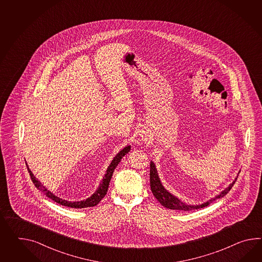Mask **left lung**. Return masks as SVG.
Returning <instances> with one entry per match:
<instances>
[{
    "label": "left lung",
    "instance_id": "obj_1",
    "mask_svg": "<svg viewBox=\"0 0 262 262\" xmlns=\"http://www.w3.org/2000/svg\"><path fill=\"white\" fill-rule=\"evenodd\" d=\"M149 166H150V169H149V182H150V188H151V191L154 193V197L158 200V202L163 206H165V207L168 208V209H173V210L190 211L196 210V209H200V208H204L205 206L209 205L215 200L224 197L230 191L232 186L235 185V183L236 182V178L232 184H230L229 186L227 188L224 189V191L221 192L215 198L210 199L206 203L200 204V205H188V204L181 202L179 199L174 197L169 192L165 189V187L162 185L161 182H160L159 176H158V173H157V170L155 168L154 163L150 162Z\"/></svg>",
    "mask_w": 262,
    "mask_h": 262
}]
</instances>
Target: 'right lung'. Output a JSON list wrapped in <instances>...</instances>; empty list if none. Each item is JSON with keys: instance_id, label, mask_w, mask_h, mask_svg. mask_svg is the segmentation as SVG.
<instances>
[{"instance_id": "1", "label": "right lung", "mask_w": 262, "mask_h": 262, "mask_svg": "<svg viewBox=\"0 0 262 262\" xmlns=\"http://www.w3.org/2000/svg\"><path fill=\"white\" fill-rule=\"evenodd\" d=\"M130 149V147H124L122 149L121 151L118 154H116L114 160L112 161L111 165L108 166V169L106 171L105 176L103 177L102 182L100 183V185L98 186V189L96 190L90 198L85 200V201H81V202H68V201H65L62 199L58 198L57 196H55L53 193L47 190L45 188V186L43 185H41V183L38 181V179L35 178V176L33 175V173L31 172V170L29 169V167L27 166V170L29 172V175L31 177L32 180L33 184L35 185V186L38 188L39 191L43 192L45 195H46V197L52 199L53 201H55L56 203L64 205V206H68V207H72V208H86V207H92V206H95L96 204H99V202L102 200L105 195L107 194L108 191V185H110V182H111V179L112 176L114 174L115 171V168L117 166V165L119 164V162L121 161L122 158L128 154Z\"/></svg>"}]
</instances>
